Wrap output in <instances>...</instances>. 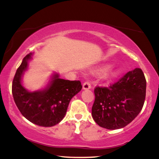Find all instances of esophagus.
<instances>
[{
  "label": "esophagus",
  "mask_w": 159,
  "mask_h": 159,
  "mask_svg": "<svg viewBox=\"0 0 159 159\" xmlns=\"http://www.w3.org/2000/svg\"><path fill=\"white\" fill-rule=\"evenodd\" d=\"M90 88H91L90 82L88 81H86L85 82H84V84H83V89H88Z\"/></svg>",
  "instance_id": "esophagus-1"
}]
</instances>
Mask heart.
I'll use <instances>...</instances> for the list:
<instances>
[{"mask_svg": "<svg viewBox=\"0 0 159 159\" xmlns=\"http://www.w3.org/2000/svg\"><path fill=\"white\" fill-rule=\"evenodd\" d=\"M107 67H108V66H105V67L103 68L102 70H107ZM121 72H122L121 69H120V68L116 69V70L112 71V72H111V74H110V76H111V77H117V76H118L120 74Z\"/></svg>", "mask_w": 159, "mask_h": 159, "instance_id": "heart-1", "label": "heart"}]
</instances>
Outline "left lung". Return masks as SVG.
Here are the masks:
<instances>
[{
	"mask_svg": "<svg viewBox=\"0 0 159 159\" xmlns=\"http://www.w3.org/2000/svg\"><path fill=\"white\" fill-rule=\"evenodd\" d=\"M146 80L135 68L108 87L97 86L92 116L100 127L120 129L128 125L142 110L146 98Z\"/></svg>",
	"mask_w": 159,
	"mask_h": 159,
	"instance_id": "1",
	"label": "left lung"
}]
</instances>
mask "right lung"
I'll use <instances>...</instances> for the list:
<instances>
[{
	"label": "right lung",
	"instance_id": "right-lung-1",
	"mask_svg": "<svg viewBox=\"0 0 159 159\" xmlns=\"http://www.w3.org/2000/svg\"><path fill=\"white\" fill-rule=\"evenodd\" d=\"M31 54L24 57L13 77V99L20 113L28 120L42 127H51L64 118L71 99L82 89L81 82L60 79L55 75L44 90L29 93L22 86L20 80Z\"/></svg>",
	"mask_w": 159,
	"mask_h": 159
}]
</instances>
